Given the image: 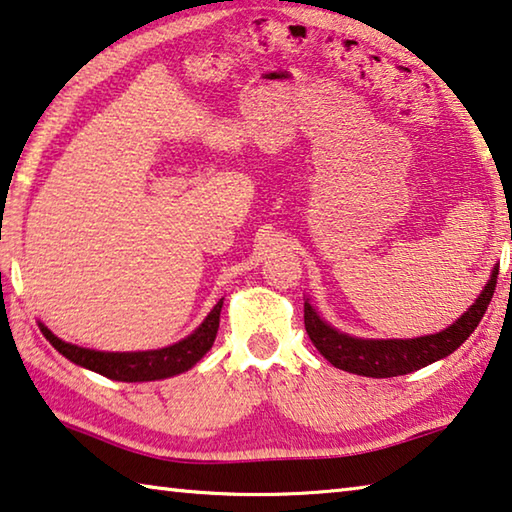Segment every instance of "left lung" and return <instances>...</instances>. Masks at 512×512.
I'll use <instances>...</instances> for the list:
<instances>
[{
  "label": "left lung",
  "mask_w": 512,
  "mask_h": 512,
  "mask_svg": "<svg viewBox=\"0 0 512 512\" xmlns=\"http://www.w3.org/2000/svg\"><path fill=\"white\" fill-rule=\"evenodd\" d=\"M497 275L499 266H494L488 285L478 294L474 305L460 319L453 321L449 328L435 332V335L415 339H364L346 335V332H339L328 321L321 319L319 312L312 307L310 298H305V330L316 351L332 367L367 378L405 376V373H412L446 358L458 346L465 344V339L476 330L478 321L488 310L494 287H497Z\"/></svg>",
  "instance_id": "1"
}]
</instances>
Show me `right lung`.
Listing matches in <instances>:
<instances>
[{
    "label": "right lung",
    "instance_id": "right-lung-1",
    "mask_svg": "<svg viewBox=\"0 0 512 512\" xmlns=\"http://www.w3.org/2000/svg\"><path fill=\"white\" fill-rule=\"evenodd\" d=\"M223 298L214 305V310L205 316V321L191 332L189 337L180 339L177 344H170L157 351H129V353H111V351H95V348H84L70 342H63L54 332L38 321V328L43 332L63 358L79 364L88 371L100 373L104 378L120 380V383H148V380H164L177 373L189 371L193 364L205 358V353L212 348L218 321H221Z\"/></svg>",
    "mask_w": 512,
    "mask_h": 512
}]
</instances>
